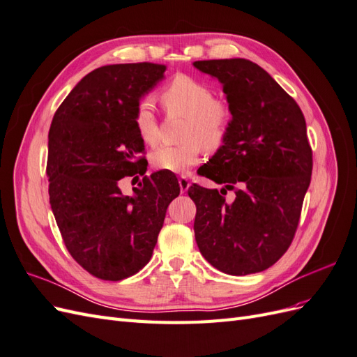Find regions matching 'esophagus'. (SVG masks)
<instances>
[{
    "mask_svg": "<svg viewBox=\"0 0 357 357\" xmlns=\"http://www.w3.org/2000/svg\"><path fill=\"white\" fill-rule=\"evenodd\" d=\"M178 185H180V192L181 193H186L188 189L190 188V181H189V178L186 176H181L178 178Z\"/></svg>",
    "mask_w": 357,
    "mask_h": 357,
    "instance_id": "1",
    "label": "esophagus"
}]
</instances>
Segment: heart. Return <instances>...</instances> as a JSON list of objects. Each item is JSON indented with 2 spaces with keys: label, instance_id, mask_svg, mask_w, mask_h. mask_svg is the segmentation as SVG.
Masks as SVG:
<instances>
[{
  "label": "heart",
  "instance_id": "heart-1",
  "mask_svg": "<svg viewBox=\"0 0 357 357\" xmlns=\"http://www.w3.org/2000/svg\"><path fill=\"white\" fill-rule=\"evenodd\" d=\"M162 102L172 113L186 117L178 146H160L150 153L155 168L185 174L201 158V146L218 150L228 137L232 123L231 105L214 98L210 84L186 74L176 75L162 92ZM138 137L147 146L158 142L155 107L149 100L138 104L134 114Z\"/></svg>",
  "mask_w": 357,
  "mask_h": 357
}]
</instances>
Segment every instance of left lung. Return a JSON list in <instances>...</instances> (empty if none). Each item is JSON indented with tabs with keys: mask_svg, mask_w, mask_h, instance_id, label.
Instances as JSON below:
<instances>
[{
	"mask_svg": "<svg viewBox=\"0 0 357 357\" xmlns=\"http://www.w3.org/2000/svg\"><path fill=\"white\" fill-rule=\"evenodd\" d=\"M218 79L232 109L223 146L199 168L222 190L193 185L195 240L201 255L231 275L265 271L294 240L312 171L305 117L299 105L257 63L195 61ZM226 190L236 199L226 203Z\"/></svg>",
	"mask_w": 357,
	"mask_h": 357,
	"instance_id": "left-lung-1",
	"label": "left lung"
}]
</instances>
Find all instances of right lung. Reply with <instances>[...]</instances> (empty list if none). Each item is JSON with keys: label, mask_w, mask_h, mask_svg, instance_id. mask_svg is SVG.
Instances as JSON below:
<instances>
[{"label": "right lung", "mask_w": 357, "mask_h": 357, "mask_svg": "<svg viewBox=\"0 0 357 357\" xmlns=\"http://www.w3.org/2000/svg\"><path fill=\"white\" fill-rule=\"evenodd\" d=\"M160 63H116L89 73L59 105L49 131L50 207L67 250L96 278L119 282L152 257L180 186L169 171L145 176L125 197L118 183L146 174L134 114L164 79Z\"/></svg>", "instance_id": "1"}]
</instances>
